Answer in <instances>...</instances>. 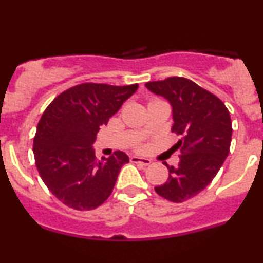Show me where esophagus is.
<instances>
[{
  "label": "esophagus",
  "mask_w": 263,
  "mask_h": 263,
  "mask_svg": "<svg viewBox=\"0 0 263 263\" xmlns=\"http://www.w3.org/2000/svg\"><path fill=\"white\" fill-rule=\"evenodd\" d=\"M131 162L137 163V164H141V165H149L151 164V159L144 158V157H138V156H132Z\"/></svg>",
  "instance_id": "34e87169"
}]
</instances>
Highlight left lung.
Returning a JSON list of instances; mask_svg holds the SVG:
<instances>
[{
  "mask_svg": "<svg viewBox=\"0 0 263 263\" xmlns=\"http://www.w3.org/2000/svg\"><path fill=\"white\" fill-rule=\"evenodd\" d=\"M172 107V132L182 136L176 143L182 156L170 178L155 190L167 200L182 203L195 197L215 178L230 151L232 125L220 99L185 78L172 77L144 84Z\"/></svg>",
  "mask_w": 263,
  "mask_h": 263,
  "instance_id": "left-lung-1",
  "label": "left lung"
}]
</instances>
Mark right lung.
I'll use <instances>...</instances> for the list:
<instances>
[{
    "mask_svg": "<svg viewBox=\"0 0 263 263\" xmlns=\"http://www.w3.org/2000/svg\"><path fill=\"white\" fill-rule=\"evenodd\" d=\"M138 85L86 83L62 92L47 107L37 126L33 153L39 176L66 206L91 210L110 197L126 153L96 161L92 144Z\"/></svg>",
    "mask_w": 263,
    "mask_h": 263,
    "instance_id": "add662e5",
    "label": "right lung"
}]
</instances>
